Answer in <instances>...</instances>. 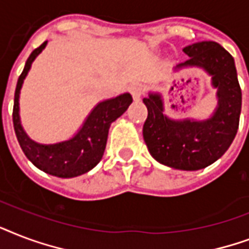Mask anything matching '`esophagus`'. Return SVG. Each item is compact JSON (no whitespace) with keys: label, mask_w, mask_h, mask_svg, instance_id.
I'll list each match as a JSON object with an SVG mask.
<instances>
[{"label":"esophagus","mask_w":249,"mask_h":249,"mask_svg":"<svg viewBox=\"0 0 249 249\" xmlns=\"http://www.w3.org/2000/svg\"><path fill=\"white\" fill-rule=\"evenodd\" d=\"M130 92L134 96V98H139L145 92V87L142 86V84H135V86H132L130 88Z\"/></svg>","instance_id":"obj_1"}]
</instances>
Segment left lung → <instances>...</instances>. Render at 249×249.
<instances>
[{
	"instance_id": "obj_1",
	"label": "left lung",
	"mask_w": 249,
	"mask_h": 249,
	"mask_svg": "<svg viewBox=\"0 0 249 249\" xmlns=\"http://www.w3.org/2000/svg\"><path fill=\"white\" fill-rule=\"evenodd\" d=\"M183 52L190 58L174 71L188 67L205 71L217 89V107L207 119H173L163 113L162 94L149 92L142 98L148 109L142 136L156 161L177 170L195 171L215 162L231 145L238 132L242 90L234 58L218 42H195Z\"/></svg>"
}]
</instances>
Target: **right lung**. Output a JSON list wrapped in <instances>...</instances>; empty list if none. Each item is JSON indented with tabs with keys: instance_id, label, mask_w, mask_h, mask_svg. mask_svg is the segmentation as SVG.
<instances>
[{
	"instance_id": "right-lung-1",
	"label": "right lung",
	"mask_w": 249,
	"mask_h": 249,
	"mask_svg": "<svg viewBox=\"0 0 249 249\" xmlns=\"http://www.w3.org/2000/svg\"><path fill=\"white\" fill-rule=\"evenodd\" d=\"M46 44L48 41L42 42L31 53L23 72L19 76L14 96L13 123L19 145L27 159L35 166L46 174L54 175L58 178H74L88 173L101 161L107 146L110 124L127 110V107L132 103V97L130 93H122L117 97L100 101L87 115L76 134L67 140L53 144H41L32 140L20 122L19 97L23 82L28 75L32 63L45 49Z\"/></svg>"
}]
</instances>
